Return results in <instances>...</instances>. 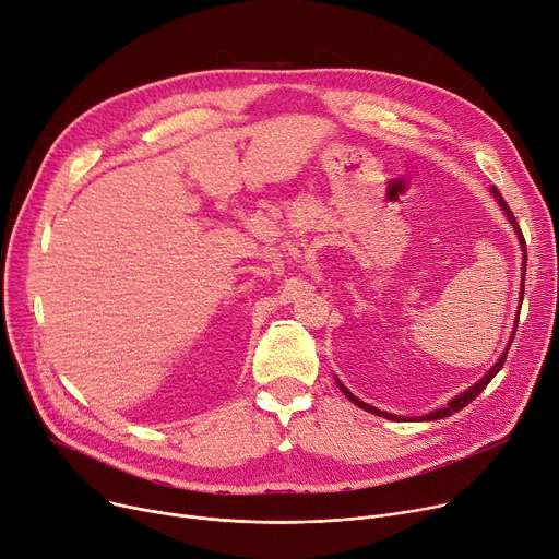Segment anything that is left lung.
<instances>
[{
  "label": "left lung",
  "instance_id": "1",
  "mask_svg": "<svg viewBox=\"0 0 559 559\" xmlns=\"http://www.w3.org/2000/svg\"><path fill=\"white\" fill-rule=\"evenodd\" d=\"M491 193H495V199L499 201V205L506 210V214H508V218L512 221V225H514V229H516V237H519V241H521V248L526 250V239H523V235H521V229H519V225H516V218H514V214L510 212V207H508V203L503 201V195L499 193V189L497 187H491ZM526 257L528 254H523V280H526ZM521 300H523V295H521ZM521 311V309H519ZM516 324H519V320L514 322V332H516ZM512 338H514V334H512ZM512 338H510V345H512ZM510 349V347H508ZM508 349L503 352V356L497 360V366L491 368L478 383H474L469 390H465L463 395H457V397H453L444 408H438V411H433V413H429V415H424L421 419H426V421H431V419H444V417H449V415H453V413H457V411H463L469 402H474L480 392L487 388V383L495 379L497 374H499V370L503 368V364H506V356H508ZM338 388L345 392V397L352 402V404H356L358 408H364V411H368V413H372V415H381V417H385V419H395V421H400L402 417H397V415H390V413H383V411H379V408H374V406H370V404H366V402H360L358 397H354L352 392L338 381Z\"/></svg>",
  "mask_w": 559,
  "mask_h": 559
}]
</instances>
